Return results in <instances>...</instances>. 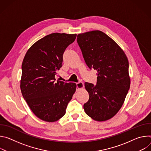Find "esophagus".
<instances>
[{
    "instance_id": "esophagus-1",
    "label": "esophagus",
    "mask_w": 151,
    "mask_h": 151,
    "mask_svg": "<svg viewBox=\"0 0 151 151\" xmlns=\"http://www.w3.org/2000/svg\"><path fill=\"white\" fill-rule=\"evenodd\" d=\"M76 88L77 89H82L83 88V82H78L76 83Z\"/></svg>"
}]
</instances>
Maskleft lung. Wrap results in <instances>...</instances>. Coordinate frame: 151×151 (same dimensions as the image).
<instances>
[{
  "label": "left lung",
  "instance_id": "left-lung-1",
  "mask_svg": "<svg viewBox=\"0 0 151 151\" xmlns=\"http://www.w3.org/2000/svg\"><path fill=\"white\" fill-rule=\"evenodd\" d=\"M77 42L88 67L97 71L96 85L85 83L89 100L83 104L84 111L95 121L108 120L119 111L130 89L128 58L116 43L100 30L78 35Z\"/></svg>",
  "mask_w": 151,
  "mask_h": 151
}]
</instances>
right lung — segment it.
Masks as SVG:
<instances>
[{
  "label": "right lung",
  "instance_id": "obj_1",
  "mask_svg": "<svg viewBox=\"0 0 151 151\" xmlns=\"http://www.w3.org/2000/svg\"><path fill=\"white\" fill-rule=\"evenodd\" d=\"M76 34L54 33L39 39L28 50L22 63L21 93L33 114L52 122L66 114L76 84L56 81L63 55Z\"/></svg>",
  "mask_w": 151,
  "mask_h": 151
}]
</instances>
